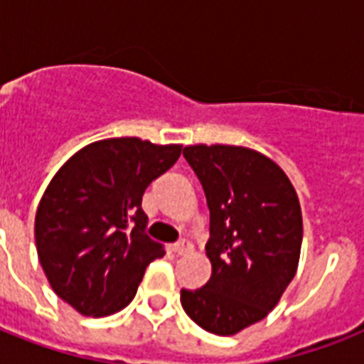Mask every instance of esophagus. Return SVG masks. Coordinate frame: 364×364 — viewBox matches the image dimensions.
I'll list each match as a JSON object with an SVG mask.
<instances>
[{
	"instance_id": "esophagus-1",
	"label": "esophagus",
	"mask_w": 364,
	"mask_h": 364,
	"mask_svg": "<svg viewBox=\"0 0 364 364\" xmlns=\"http://www.w3.org/2000/svg\"><path fill=\"white\" fill-rule=\"evenodd\" d=\"M173 251H176L177 255H187L193 251V245H191L187 240H181V242H177L176 245H173Z\"/></svg>"
}]
</instances>
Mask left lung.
<instances>
[{
  "instance_id": "8db88e82",
  "label": "left lung",
  "mask_w": 364,
  "mask_h": 364,
  "mask_svg": "<svg viewBox=\"0 0 364 364\" xmlns=\"http://www.w3.org/2000/svg\"><path fill=\"white\" fill-rule=\"evenodd\" d=\"M210 208L205 255L211 277L181 291L187 316L208 333L232 336L264 319L293 282L302 247V211L285 171L240 145L183 149Z\"/></svg>"
}]
</instances>
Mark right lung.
Wrapping results in <instances>:
<instances>
[{"instance_id": "1", "label": "right lung", "mask_w": 364, "mask_h": 364, "mask_svg": "<svg viewBox=\"0 0 364 364\" xmlns=\"http://www.w3.org/2000/svg\"><path fill=\"white\" fill-rule=\"evenodd\" d=\"M183 145L109 137L77 151L37 205V257L50 287L79 314L105 317L136 296L164 247L145 234V188L176 164Z\"/></svg>"}]
</instances>
